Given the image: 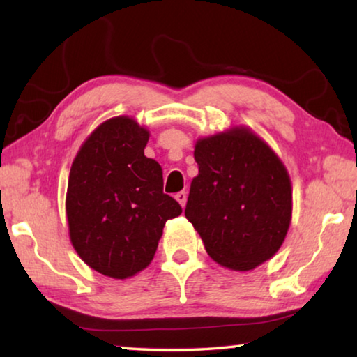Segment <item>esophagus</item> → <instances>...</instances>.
Masks as SVG:
<instances>
[{
  "label": "esophagus",
  "instance_id": "obj_1",
  "mask_svg": "<svg viewBox=\"0 0 357 357\" xmlns=\"http://www.w3.org/2000/svg\"><path fill=\"white\" fill-rule=\"evenodd\" d=\"M174 198H176V200L179 202V204H181V206H185V202H187V193L185 192H178L176 193V197H174Z\"/></svg>",
  "mask_w": 357,
  "mask_h": 357
}]
</instances>
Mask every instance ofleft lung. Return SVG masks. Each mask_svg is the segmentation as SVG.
<instances>
[{
  "label": "left lung",
  "instance_id": "8db88e82",
  "mask_svg": "<svg viewBox=\"0 0 357 357\" xmlns=\"http://www.w3.org/2000/svg\"><path fill=\"white\" fill-rule=\"evenodd\" d=\"M185 217L209 257L250 271L280 249L291 220V184L274 151L247 129L203 138L195 146Z\"/></svg>",
  "mask_w": 357,
  "mask_h": 357
}]
</instances>
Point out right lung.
<instances>
[{
    "label": "right lung",
    "mask_w": 357,
    "mask_h": 357,
    "mask_svg": "<svg viewBox=\"0 0 357 357\" xmlns=\"http://www.w3.org/2000/svg\"><path fill=\"white\" fill-rule=\"evenodd\" d=\"M148 138L132 118L108 119L70 168L66 213L72 245L89 268L113 279L146 268L165 222L183 213L164 193L160 165L144 155Z\"/></svg>",
    "instance_id": "right-lung-1"
}]
</instances>
